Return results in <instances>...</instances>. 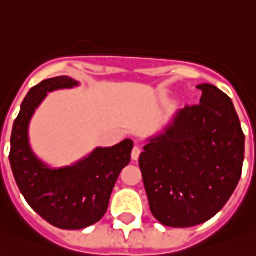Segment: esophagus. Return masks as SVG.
Wrapping results in <instances>:
<instances>
[{
    "label": "esophagus",
    "instance_id": "1",
    "mask_svg": "<svg viewBox=\"0 0 256 256\" xmlns=\"http://www.w3.org/2000/svg\"><path fill=\"white\" fill-rule=\"evenodd\" d=\"M131 156H132V160H138L139 156H140V148H139V146H135V148L132 149Z\"/></svg>",
    "mask_w": 256,
    "mask_h": 256
}]
</instances>
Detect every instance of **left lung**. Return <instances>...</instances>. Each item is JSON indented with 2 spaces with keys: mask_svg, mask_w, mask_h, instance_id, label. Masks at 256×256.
Masks as SVG:
<instances>
[{
  "mask_svg": "<svg viewBox=\"0 0 256 256\" xmlns=\"http://www.w3.org/2000/svg\"><path fill=\"white\" fill-rule=\"evenodd\" d=\"M139 156L152 214L168 227L202 224L219 213L241 178L246 136L232 98L202 84Z\"/></svg>",
  "mask_w": 256,
  "mask_h": 256,
  "instance_id": "obj_1",
  "label": "left lung"
}]
</instances>
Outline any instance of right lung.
Returning a JSON list of instances; mask_svg holds the SVG:
<instances>
[{"label": "right lung", "instance_id": "obj_1", "mask_svg": "<svg viewBox=\"0 0 256 256\" xmlns=\"http://www.w3.org/2000/svg\"><path fill=\"white\" fill-rule=\"evenodd\" d=\"M70 76L46 79L32 88L20 106L10 135V162L19 190L46 222L64 230H80L104 216L120 172L131 162L134 142L96 148L72 166L50 167L37 158L29 142L30 120L47 93L76 88Z\"/></svg>", "mask_w": 256, "mask_h": 256}]
</instances>
